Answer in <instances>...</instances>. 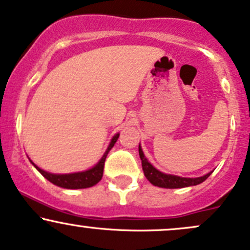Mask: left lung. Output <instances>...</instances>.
<instances>
[{
  "instance_id": "left-lung-1",
  "label": "left lung",
  "mask_w": 250,
  "mask_h": 250,
  "mask_svg": "<svg viewBox=\"0 0 250 250\" xmlns=\"http://www.w3.org/2000/svg\"><path fill=\"white\" fill-rule=\"evenodd\" d=\"M139 154L140 159H141L142 163V169H144L145 177L149 180L150 184H153L154 186L158 188H188V186H194L198 185L207 180L209 178V175L212 173V171L209 173L204 174L203 177H197V178H185V177H179V175L174 174H166L164 172L156 169L149 161L147 160V158L145 156L144 152H142V148L139 145Z\"/></svg>"
}]
</instances>
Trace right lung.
<instances>
[{"instance_id": "obj_1", "label": "right lung", "mask_w": 250, "mask_h": 250, "mask_svg": "<svg viewBox=\"0 0 250 250\" xmlns=\"http://www.w3.org/2000/svg\"><path fill=\"white\" fill-rule=\"evenodd\" d=\"M120 134L117 133L116 135L112 136L110 144H109L108 148H106L105 153H104L101 160L91 168L86 169V171L82 172H75V173H66V174H56V173H49V172L43 171L40 167H38L31 160L33 166L40 172L48 182H51L54 185L59 186L62 188H71V190H76V188H91L100 182L103 177V168H104V163H105V158L108 155L109 150L114 147L115 142L119 139Z\"/></svg>"}]
</instances>
